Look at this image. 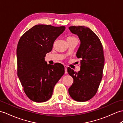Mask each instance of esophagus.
Returning <instances> with one entry per match:
<instances>
[{
	"instance_id": "esophagus-1",
	"label": "esophagus",
	"mask_w": 123,
	"mask_h": 123,
	"mask_svg": "<svg viewBox=\"0 0 123 123\" xmlns=\"http://www.w3.org/2000/svg\"><path fill=\"white\" fill-rule=\"evenodd\" d=\"M64 68H65V74H67V67L66 66H64Z\"/></svg>"
}]
</instances>
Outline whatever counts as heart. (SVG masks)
Masks as SVG:
<instances>
[{
  "instance_id": "1",
  "label": "heart",
  "mask_w": 123,
  "mask_h": 123,
  "mask_svg": "<svg viewBox=\"0 0 123 123\" xmlns=\"http://www.w3.org/2000/svg\"><path fill=\"white\" fill-rule=\"evenodd\" d=\"M67 39H71V40H75V39H77V38H76L75 37H69Z\"/></svg>"
}]
</instances>
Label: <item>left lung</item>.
Returning <instances> with one entry per match:
<instances>
[{
    "mask_svg": "<svg viewBox=\"0 0 123 123\" xmlns=\"http://www.w3.org/2000/svg\"><path fill=\"white\" fill-rule=\"evenodd\" d=\"M69 30L79 38L76 56L81 60L78 73L67 68L69 74L74 79L68 92L74 100L87 101L96 94L102 78L104 66L102 45L98 36L87 27L73 26L69 27Z\"/></svg>",
    "mask_w": 123,
    "mask_h": 123,
    "instance_id": "1",
    "label": "left lung"
}]
</instances>
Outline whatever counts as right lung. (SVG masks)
<instances>
[{
    "label": "right lung",
    "instance_id": "1",
    "mask_svg": "<svg viewBox=\"0 0 123 123\" xmlns=\"http://www.w3.org/2000/svg\"><path fill=\"white\" fill-rule=\"evenodd\" d=\"M65 30L64 26L36 25L21 37L18 44V76L26 95L35 102H44L52 97L54 86L65 73L62 64L48 65L45 61L54 41Z\"/></svg>",
    "mask_w": 123,
    "mask_h": 123
}]
</instances>
